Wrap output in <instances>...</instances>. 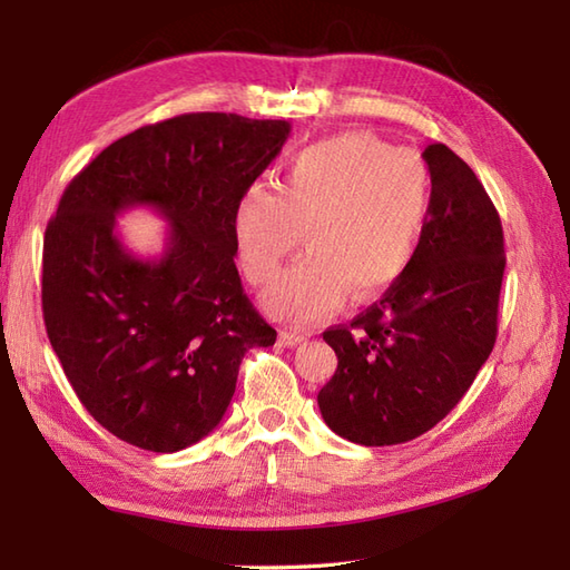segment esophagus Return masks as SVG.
<instances>
[{
    "label": "esophagus",
    "instance_id": "34e87169",
    "mask_svg": "<svg viewBox=\"0 0 570 570\" xmlns=\"http://www.w3.org/2000/svg\"><path fill=\"white\" fill-rule=\"evenodd\" d=\"M278 341H282V345L286 347H294V345H301L306 341L304 333H296V331H282V335H278Z\"/></svg>",
    "mask_w": 570,
    "mask_h": 570
}]
</instances>
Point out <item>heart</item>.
<instances>
[{"mask_svg":"<svg viewBox=\"0 0 570 570\" xmlns=\"http://www.w3.org/2000/svg\"><path fill=\"white\" fill-rule=\"evenodd\" d=\"M433 180L411 149L367 131L311 144L282 184H254L233 213L237 257L252 284L282 272L306 229L308 252L264 294L278 318L311 323L343 304L390 288L414 262L426 233Z\"/></svg>","mask_w":570,"mask_h":570,"instance_id":"1","label":"heart"}]
</instances>
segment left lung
<instances>
[{"label":"left lung","mask_w":570,"mask_h":570,"mask_svg":"<svg viewBox=\"0 0 570 570\" xmlns=\"http://www.w3.org/2000/svg\"><path fill=\"white\" fill-rule=\"evenodd\" d=\"M433 203L414 262L350 325L323 333L337 370L318 392L325 423L360 445L431 431L475 382L498 341L500 215L445 144L423 149Z\"/></svg>","instance_id":"1"}]
</instances>
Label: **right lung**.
<instances>
[{
  "mask_svg": "<svg viewBox=\"0 0 570 570\" xmlns=\"http://www.w3.org/2000/svg\"><path fill=\"white\" fill-rule=\"evenodd\" d=\"M288 131L286 119L178 115L117 139L63 190L43 237V323L82 406L117 439L154 453L198 443L247 350L274 345L242 288L233 213ZM135 204L173 225L159 261L114 233Z\"/></svg>",
  "mask_w": 570,
  "mask_h": 570,
  "instance_id": "add662e5",
  "label": "right lung"
}]
</instances>
